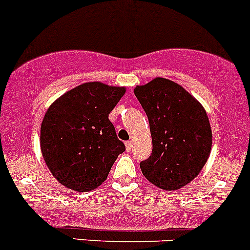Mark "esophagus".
<instances>
[{
    "label": "esophagus",
    "mask_w": 250,
    "mask_h": 250,
    "mask_svg": "<svg viewBox=\"0 0 250 250\" xmlns=\"http://www.w3.org/2000/svg\"><path fill=\"white\" fill-rule=\"evenodd\" d=\"M125 148H126V150L130 151L131 149H132V142H131V141H128V142H126V143H125Z\"/></svg>",
    "instance_id": "34e87169"
}]
</instances>
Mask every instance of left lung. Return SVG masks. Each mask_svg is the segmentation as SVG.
<instances>
[{
  "mask_svg": "<svg viewBox=\"0 0 250 250\" xmlns=\"http://www.w3.org/2000/svg\"><path fill=\"white\" fill-rule=\"evenodd\" d=\"M149 120L151 155L143 176L163 190H178L196 178L209 158L212 128L205 108L184 87L154 78L133 90Z\"/></svg>",
  "mask_w": 250,
  "mask_h": 250,
  "instance_id": "8db88e82",
  "label": "left lung"
}]
</instances>
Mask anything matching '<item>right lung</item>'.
<instances>
[{"instance_id": "1", "label": "right lung", "mask_w": 250, "mask_h": 250, "mask_svg": "<svg viewBox=\"0 0 250 250\" xmlns=\"http://www.w3.org/2000/svg\"><path fill=\"white\" fill-rule=\"evenodd\" d=\"M126 89L89 82L61 95L41 125V150L49 171L63 187L85 192L96 189L125 146L108 114Z\"/></svg>"}]
</instances>
